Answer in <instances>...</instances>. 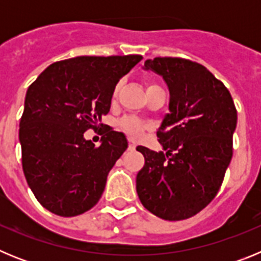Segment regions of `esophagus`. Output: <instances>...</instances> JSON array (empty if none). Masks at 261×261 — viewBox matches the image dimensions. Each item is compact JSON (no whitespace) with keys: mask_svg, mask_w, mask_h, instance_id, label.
Wrapping results in <instances>:
<instances>
[{"mask_svg":"<svg viewBox=\"0 0 261 261\" xmlns=\"http://www.w3.org/2000/svg\"><path fill=\"white\" fill-rule=\"evenodd\" d=\"M128 149L130 151H133L136 149V142L133 141L132 138H129V140H128Z\"/></svg>","mask_w":261,"mask_h":261,"instance_id":"34e87169","label":"esophagus"}]
</instances>
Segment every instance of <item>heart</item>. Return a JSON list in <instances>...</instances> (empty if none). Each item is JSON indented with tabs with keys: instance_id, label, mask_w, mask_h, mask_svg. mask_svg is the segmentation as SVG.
Here are the masks:
<instances>
[{
	"instance_id": "obj_1",
	"label": "heart",
	"mask_w": 261,
	"mask_h": 261,
	"mask_svg": "<svg viewBox=\"0 0 261 261\" xmlns=\"http://www.w3.org/2000/svg\"><path fill=\"white\" fill-rule=\"evenodd\" d=\"M146 85L147 89L158 86V85H156L155 82H153V81H147ZM120 126H121L129 136H132V137H138V136L142 135L147 128V125L142 121V120H140L138 117L135 116H126L124 117V119H121Z\"/></svg>"
}]
</instances>
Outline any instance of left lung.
I'll list each match as a JSON object with an SVG mask.
<instances>
[{"label": "left lung", "instance_id": "8db88e82", "mask_svg": "<svg viewBox=\"0 0 261 261\" xmlns=\"http://www.w3.org/2000/svg\"><path fill=\"white\" fill-rule=\"evenodd\" d=\"M145 69L161 74L170 90V114L156 136L162 151L137 146L145 165L136 188L142 205L159 218L180 221L211 204L232 156L237 108L220 80L199 62L155 57Z\"/></svg>", "mask_w": 261, "mask_h": 261}]
</instances>
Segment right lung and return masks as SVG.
<instances>
[{
    "label": "right lung",
    "mask_w": 261,
    "mask_h": 261,
    "mask_svg": "<svg viewBox=\"0 0 261 261\" xmlns=\"http://www.w3.org/2000/svg\"><path fill=\"white\" fill-rule=\"evenodd\" d=\"M141 59L62 60L30 85L19 123L22 167L36 200L52 213L78 216L102 197L108 172L128 142L111 126L99 146L85 140L84 133L103 128L100 119L110 112L117 82Z\"/></svg>",
    "instance_id": "1"
}]
</instances>
